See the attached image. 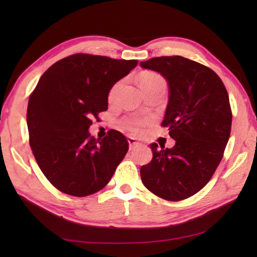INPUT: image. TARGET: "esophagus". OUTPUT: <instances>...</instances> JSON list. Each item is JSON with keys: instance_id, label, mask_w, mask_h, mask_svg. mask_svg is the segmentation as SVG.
I'll list each match as a JSON object with an SVG mask.
<instances>
[{"instance_id": "1", "label": "esophagus", "mask_w": 257, "mask_h": 257, "mask_svg": "<svg viewBox=\"0 0 257 257\" xmlns=\"http://www.w3.org/2000/svg\"><path fill=\"white\" fill-rule=\"evenodd\" d=\"M127 139H128V143H129L130 149H134V147H136V146H138V145H141V143H139L136 138H134V137H130V136H129Z\"/></svg>"}]
</instances>
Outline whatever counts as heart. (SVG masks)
<instances>
[{"mask_svg": "<svg viewBox=\"0 0 257 257\" xmlns=\"http://www.w3.org/2000/svg\"><path fill=\"white\" fill-rule=\"evenodd\" d=\"M138 80L142 89L144 90L145 93L149 92L151 89L159 88V87H165V81L163 79V77L160 76L159 73L156 72H150V71L143 72L142 75L139 76ZM121 84H122L121 81L116 82V84L111 88L110 94H108V98H110V101H113V99L115 98L116 94H118L121 87ZM149 123H150L149 119H143V118H130L124 121L125 128L133 134H139L142 132V129L146 127Z\"/></svg>", "mask_w": 257, "mask_h": 257, "instance_id": "obj_1", "label": "heart"}]
</instances>
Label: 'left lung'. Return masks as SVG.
I'll list each match as a JSON object with an SVG mask.
<instances>
[{"mask_svg":"<svg viewBox=\"0 0 257 257\" xmlns=\"http://www.w3.org/2000/svg\"><path fill=\"white\" fill-rule=\"evenodd\" d=\"M141 67L168 81L162 125L176 141L172 149L150 145L153 159L141 168L142 181L156 196L181 201L198 193L222 160L232 121L227 89L210 68L179 55L150 59Z\"/></svg>","mask_w":257,"mask_h":257,"instance_id":"obj_1","label":"left lung"}]
</instances>
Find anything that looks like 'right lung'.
<instances>
[{"label": "right lung", "instance_id": "1", "mask_svg": "<svg viewBox=\"0 0 257 257\" xmlns=\"http://www.w3.org/2000/svg\"><path fill=\"white\" fill-rule=\"evenodd\" d=\"M137 63L73 54L47 69L30 95L29 144L42 172L62 193L82 197L101 190L127 154L129 144L120 132L95 139L88 129L107 110L113 85Z\"/></svg>", "mask_w": 257, "mask_h": 257}]
</instances>
